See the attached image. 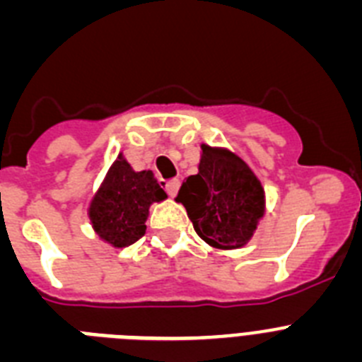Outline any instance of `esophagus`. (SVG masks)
<instances>
[{"label":"esophagus","instance_id":"1","mask_svg":"<svg viewBox=\"0 0 362 362\" xmlns=\"http://www.w3.org/2000/svg\"><path fill=\"white\" fill-rule=\"evenodd\" d=\"M179 187H181V181H179V179H170V181H166L165 190H166V194H168V196L174 197L175 194H177Z\"/></svg>","mask_w":362,"mask_h":362}]
</instances>
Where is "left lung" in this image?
I'll return each instance as SVG.
<instances>
[{
  "label": "left lung",
  "instance_id": "left-lung-1",
  "mask_svg": "<svg viewBox=\"0 0 362 362\" xmlns=\"http://www.w3.org/2000/svg\"><path fill=\"white\" fill-rule=\"evenodd\" d=\"M199 172L181 185L183 203L194 230L216 248L246 245L264 212V190L254 172L235 153L203 145Z\"/></svg>",
  "mask_w": 362,
  "mask_h": 362
}]
</instances>
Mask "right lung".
I'll list each match as a JSON object with an SVG mask.
<instances>
[{
	"label": "right lung",
	"mask_w": 362,
	"mask_h": 362,
	"mask_svg": "<svg viewBox=\"0 0 362 362\" xmlns=\"http://www.w3.org/2000/svg\"><path fill=\"white\" fill-rule=\"evenodd\" d=\"M166 197L150 170L134 172L124 159L110 166L90 204V221L101 239L123 248L145 235L148 206Z\"/></svg>",
	"instance_id": "right-lung-1"
}]
</instances>
